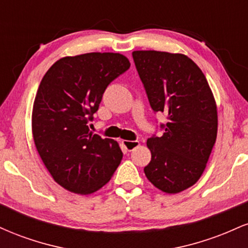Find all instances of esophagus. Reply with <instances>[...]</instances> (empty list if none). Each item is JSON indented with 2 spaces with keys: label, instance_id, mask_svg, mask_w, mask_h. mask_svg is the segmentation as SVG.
Returning a JSON list of instances; mask_svg holds the SVG:
<instances>
[{
  "label": "esophagus",
  "instance_id": "esophagus-1",
  "mask_svg": "<svg viewBox=\"0 0 248 248\" xmlns=\"http://www.w3.org/2000/svg\"><path fill=\"white\" fill-rule=\"evenodd\" d=\"M122 144L126 148L128 152H132L133 149H135L136 147H139L140 142L139 141H128V140H122Z\"/></svg>",
  "mask_w": 248,
  "mask_h": 248
}]
</instances>
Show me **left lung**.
Masks as SVG:
<instances>
[{
  "label": "left lung",
  "mask_w": 248,
  "mask_h": 248,
  "mask_svg": "<svg viewBox=\"0 0 248 248\" xmlns=\"http://www.w3.org/2000/svg\"><path fill=\"white\" fill-rule=\"evenodd\" d=\"M133 59L156 113L168 116L161 138L147 140L150 183L166 193L192 186L206 168L218 130L217 105L202 70L183 53L139 50Z\"/></svg>",
  "instance_id": "obj_1"
}]
</instances>
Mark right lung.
Masks as SVG:
<instances>
[{
  "label": "right lung",
  "mask_w": 248,
  "mask_h": 248,
  "mask_svg": "<svg viewBox=\"0 0 248 248\" xmlns=\"http://www.w3.org/2000/svg\"><path fill=\"white\" fill-rule=\"evenodd\" d=\"M129 66L121 53L90 52L62 57L43 77L31 116L33 141L47 171L67 191H98L120 164L118 142L92 134L88 122L106 87Z\"/></svg>",
  "instance_id": "right-lung-1"
}]
</instances>
